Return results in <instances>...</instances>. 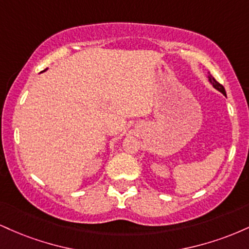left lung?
Wrapping results in <instances>:
<instances>
[{
  "mask_svg": "<svg viewBox=\"0 0 249 249\" xmlns=\"http://www.w3.org/2000/svg\"><path fill=\"white\" fill-rule=\"evenodd\" d=\"M208 82H210L211 84L213 85V88H214V89H216V90L220 91V92H221L222 95H225V96H226V91H225V88L222 87V85L220 84V83L216 82L215 79H214V77H212V75H208Z\"/></svg>",
  "mask_w": 249,
  "mask_h": 249,
  "instance_id": "8db88e82",
  "label": "left lung"
}]
</instances>
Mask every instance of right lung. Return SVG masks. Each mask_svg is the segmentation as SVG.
Here are the masks:
<instances>
[{
  "label": "right lung",
  "instance_id": "right-lung-1",
  "mask_svg": "<svg viewBox=\"0 0 249 249\" xmlns=\"http://www.w3.org/2000/svg\"><path fill=\"white\" fill-rule=\"evenodd\" d=\"M47 70H48V69H45V70H43V72H44V71H47Z\"/></svg>",
  "mask_w": 249,
  "mask_h": 249
}]
</instances>
